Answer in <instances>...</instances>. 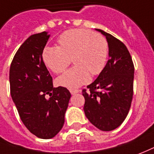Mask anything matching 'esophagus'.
<instances>
[{
    "label": "esophagus",
    "mask_w": 154,
    "mask_h": 154,
    "mask_svg": "<svg viewBox=\"0 0 154 154\" xmlns=\"http://www.w3.org/2000/svg\"><path fill=\"white\" fill-rule=\"evenodd\" d=\"M69 92H70V94H72V95H74V94L79 93V90H78V89H69Z\"/></svg>",
    "instance_id": "esophagus-1"
}]
</instances>
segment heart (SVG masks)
<instances>
[{
  "instance_id": "obj_1",
  "label": "heart",
  "mask_w": 154,
  "mask_h": 154,
  "mask_svg": "<svg viewBox=\"0 0 154 154\" xmlns=\"http://www.w3.org/2000/svg\"><path fill=\"white\" fill-rule=\"evenodd\" d=\"M59 47H48L42 59L56 74L64 72L73 59L75 67L60 76L58 84L68 88H77L90 81V74L97 75L106 66L108 42L105 37L84 29H70L58 38Z\"/></svg>"
}]
</instances>
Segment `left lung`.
Returning <instances> with one entry per match:
<instances>
[{"label":"left lung","mask_w":154,"mask_h":154,"mask_svg":"<svg viewBox=\"0 0 154 154\" xmlns=\"http://www.w3.org/2000/svg\"><path fill=\"white\" fill-rule=\"evenodd\" d=\"M106 37L108 56L106 66L97 78L82 91L84 111L88 121L103 131L120 126L127 116L133 97L134 67L125 45L119 39L97 29Z\"/></svg>","instance_id":"left-lung-1"}]
</instances>
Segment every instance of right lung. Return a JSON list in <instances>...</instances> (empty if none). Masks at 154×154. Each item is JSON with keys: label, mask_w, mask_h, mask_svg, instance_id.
I'll return each mask as SVG.
<instances>
[{"label": "right lung", "mask_w": 154, "mask_h": 154, "mask_svg": "<svg viewBox=\"0 0 154 154\" xmlns=\"http://www.w3.org/2000/svg\"><path fill=\"white\" fill-rule=\"evenodd\" d=\"M49 37L47 32L30 36L18 49L10 68L11 95L20 119L32 134L45 140L56 136L63 127L71 96L66 88H53L43 62Z\"/></svg>", "instance_id": "add662e5"}]
</instances>
